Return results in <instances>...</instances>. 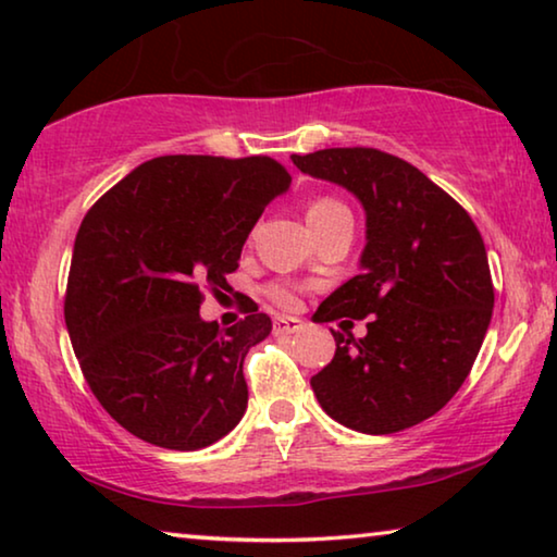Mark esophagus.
Instances as JSON below:
<instances>
[{
	"label": "esophagus",
	"mask_w": 557,
	"mask_h": 557,
	"mask_svg": "<svg viewBox=\"0 0 557 557\" xmlns=\"http://www.w3.org/2000/svg\"><path fill=\"white\" fill-rule=\"evenodd\" d=\"M272 330H275V335H293V332L302 330V320L289 318V314H277L275 322H272Z\"/></svg>",
	"instance_id": "esophagus-1"
}]
</instances>
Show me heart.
<instances>
[{"label": "heart", "instance_id": "heart-1", "mask_svg": "<svg viewBox=\"0 0 557 557\" xmlns=\"http://www.w3.org/2000/svg\"><path fill=\"white\" fill-rule=\"evenodd\" d=\"M343 214L350 212H347V207L335 197H318L314 202H310V207H307V222H310V227H318L322 222L343 218ZM268 295L270 300L277 302L280 307H293L297 302L295 287L287 285V282H275V285H270Z\"/></svg>", "mask_w": 557, "mask_h": 557}]
</instances>
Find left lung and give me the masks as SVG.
I'll list each match as a JSON object with an SVG mask.
<instances>
[{
    "label": "left lung",
    "mask_w": 557,
    "mask_h": 557,
    "mask_svg": "<svg viewBox=\"0 0 557 557\" xmlns=\"http://www.w3.org/2000/svg\"><path fill=\"white\" fill-rule=\"evenodd\" d=\"M297 170L360 199L368 243L360 275L314 322L368 320V335L332 330L335 358L310 380L332 420L389 435L433 418L470 375L493 318L483 237L455 199L400 157L372 147L293 154Z\"/></svg>",
    "instance_id": "left-lung-1"
}]
</instances>
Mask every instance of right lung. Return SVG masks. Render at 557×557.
I'll return each mask as SVG.
<instances>
[{"instance_id": "add662e5", "label": "right lung", "mask_w": 557, "mask_h": 557, "mask_svg": "<svg viewBox=\"0 0 557 557\" xmlns=\"http://www.w3.org/2000/svg\"><path fill=\"white\" fill-rule=\"evenodd\" d=\"M272 157H154L104 193L74 239L64 322L99 405L145 443L199 450L247 410L245 355L272 320L245 307L222 330L199 318L230 287L255 222L287 193Z\"/></svg>"}]
</instances>
